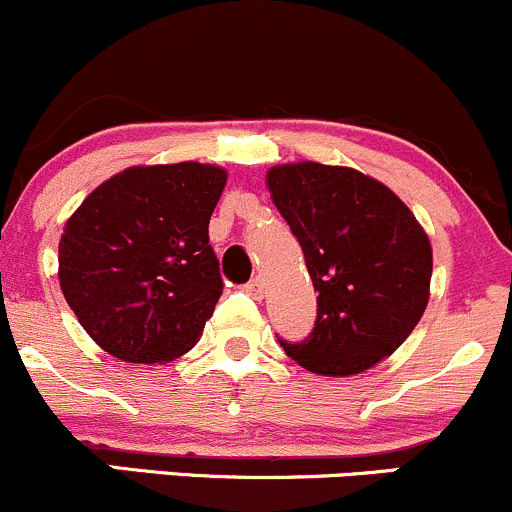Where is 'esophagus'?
I'll list each match as a JSON object with an SVG mask.
<instances>
[{
    "mask_svg": "<svg viewBox=\"0 0 512 512\" xmlns=\"http://www.w3.org/2000/svg\"><path fill=\"white\" fill-rule=\"evenodd\" d=\"M262 287H265L262 277H255V279H250V282L245 284V292L252 294V297H255V299H260L262 297Z\"/></svg>",
    "mask_w": 512,
    "mask_h": 512,
    "instance_id": "obj_1",
    "label": "esophagus"
}]
</instances>
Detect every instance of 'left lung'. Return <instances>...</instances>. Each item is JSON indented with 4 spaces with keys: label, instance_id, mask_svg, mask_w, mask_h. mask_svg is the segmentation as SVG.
<instances>
[{
    "label": "left lung",
    "instance_id": "left-lung-1",
    "mask_svg": "<svg viewBox=\"0 0 512 512\" xmlns=\"http://www.w3.org/2000/svg\"><path fill=\"white\" fill-rule=\"evenodd\" d=\"M267 186L319 292L309 336L279 343L311 373L333 378L373 368L402 346L427 309V233L390 188L355 169L316 161L274 166Z\"/></svg>",
    "mask_w": 512,
    "mask_h": 512
}]
</instances>
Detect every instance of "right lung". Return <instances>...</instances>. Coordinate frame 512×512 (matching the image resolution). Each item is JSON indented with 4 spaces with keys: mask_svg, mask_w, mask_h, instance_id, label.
Instances as JSON below:
<instances>
[{
    "mask_svg": "<svg viewBox=\"0 0 512 512\" xmlns=\"http://www.w3.org/2000/svg\"><path fill=\"white\" fill-rule=\"evenodd\" d=\"M225 171L198 161L132 166L95 188L58 245L63 297L95 343L127 363L196 346L223 294L208 223Z\"/></svg>",
    "mask_w": 512,
    "mask_h": 512,
    "instance_id": "right-lung-1",
    "label": "right lung"
}]
</instances>
